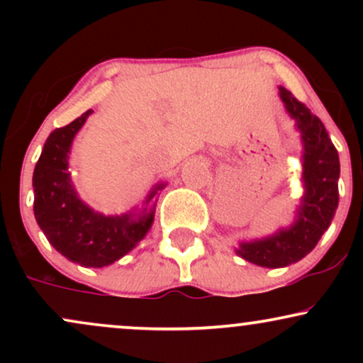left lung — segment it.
I'll return each instance as SVG.
<instances>
[{
	"label": "left lung",
	"instance_id": "1",
	"mask_svg": "<svg viewBox=\"0 0 363 363\" xmlns=\"http://www.w3.org/2000/svg\"><path fill=\"white\" fill-rule=\"evenodd\" d=\"M280 97L301 131L303 196L297 208V218L289 228H281L266 239L240 242L237 249V254L245 261L264 268H281L306 257L331 225L340 199V157L326 128L306 104L298 102L283 86H280Z\"/></svg>",
	"mask_w": 363,
	"mask_h": 363
}]
</instances>
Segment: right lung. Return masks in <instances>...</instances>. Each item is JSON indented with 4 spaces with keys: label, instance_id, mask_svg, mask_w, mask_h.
Wrapping results in <instances>:
<instances>
[{
    "label": "right lung",
    "instance_id": "obj_1",
    "mask_svg": "<svg viewBox=\"0 0 363 363\" xmlns=\"http://www.w3.org/2000/svg\"><path fill=\"white\" fill-rule=\"evenodd\" d=\"M90 114L91 111L83 112L68 126L54 129L45 140L32 177L34 215L49 242L66 259L86 268H102L121 259L148 234L155 208L150 211L145 208L138 216H106L78 198L68 158L73 138ZM162 187L164 184L153 187L145 203L152 201Z\"/></svg>",
    "mask_w": 363,
    "mask_h": 363
}]
</instances>
